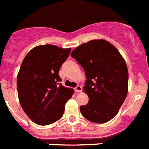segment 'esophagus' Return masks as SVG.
I'll use <instances>...</instances> for the list:
<instances>
[{"label":"esophagus","instance_id":"esophagus-1","mask_svg":"<svg viewBox=\"0 0 149 149\" xmlns=\"http://www.w3.org/2000/svg\"><path fill=\"white\" fill-rule=\"evenodd\" d=\"M74 90H75L76 92H81V90H82V87H81L80 85H77V87L74 88Z\"/></svg>","mask_w":149,"mask_h":149}]
</instances>
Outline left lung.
I'll use <instances>...</instances> for the list:
<instances>
[{"label": "left lung", "instance_id": "1", "mask_svg": "<svg viewBox=\"0 0 149 149\" xmlns=\"http://www.w3.org/2000/svg\"><path fill=\"white\" fill-rule=\"evenodd\" d=\"M71 56L84 70V90L88 103L80 110L90 121L103 124L111 120L128 91L127 64L119 51L105 40H93L74 49Z\"/></svg>", "mask_w": 149, "mask_h": 149}]
</instances>
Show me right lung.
Segmentation results:
<instances>
[{
	"instance_id": "add662e5",
	"label": "right lung",
	"mask_w": 149,
	"mask_h": 149,
	"mask_svg": "<svg viewBox=\"0 0 149 149\" xmlns=\"http://www.w3.org/2000/svg\"><path fill=\"white\" fill-rule=\"evenodd\" d=\"M71 48L47 44L35 47L22 62L16 85L22 108L38 125L59 120L73 90L61 84L59 68L69 56Z\"/></svg>"
}]
</instances>
